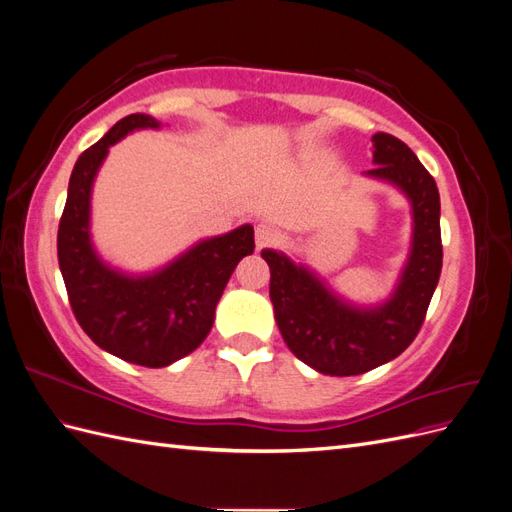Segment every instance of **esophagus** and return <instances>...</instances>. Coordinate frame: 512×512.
<instances>
[{
    "mask_svg": "<svg viewBox=\"0 0 512 512\" xmlns=\"http://www.w3.org/2000/svg\"><path fill=\"white\" fill-rule=\"evenodd\" d=\"M277 239H280V232H277L271 224L260 222V224L256 226V247H258V250H262V247H269V245L277 243Z\"/></svg>",
    "mask_w": 512,
    "mask_h": 512,
    "instance_id": "esophagus-1",
    "label": "esophagus"
}]
</instances>
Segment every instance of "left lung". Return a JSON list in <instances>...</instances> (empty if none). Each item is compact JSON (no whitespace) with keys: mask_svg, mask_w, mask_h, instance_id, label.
I'll return each mask as SVG.
<instances>
[{"mask_svg":"<svg viewBox=\"0 0 512 512\" xmlns=\"http://www.w3.org/2000/svg\"><path fill=\"white\" fill-rule=\"evenodd\" d=\"M371 143L376 166L363 175L395 185L412 207L410 254L389 299L354 305L301 262L262 250L271 269L273 314L286 346L327 376H359L404 352L421 329L442 271L436 181L399 138L378 132Z\"/></svg>","mask_w":512,"mask_h":512,"instance_id":"8db88e82","label":"left lung"}]
</instances>
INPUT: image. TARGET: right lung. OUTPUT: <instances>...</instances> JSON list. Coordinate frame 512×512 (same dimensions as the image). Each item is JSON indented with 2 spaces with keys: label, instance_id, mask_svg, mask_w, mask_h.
Instances as JSON below:
<instances>
[{
  "label": "right lung",
  "instance_id": "add662e5",
  "mask_svg": "<svg viewBox=\"0 0 512 512\" xmlns=\"http://www.w3.org/2000/svg\"><path fill=\"white\" fill-rule=\"evenodd\" d=\"M145 113L119 119L76 160L57 232V258L72 312L102 350L119 359L166 367L209 335L215 307L239 260L254 252V226L194 243L151 273H126L102 260L91 241V190L108 149L134 130H158Z\"/></svg>",
  "mask_w": 512,
  "mask_h": 512
}]
</instances>
